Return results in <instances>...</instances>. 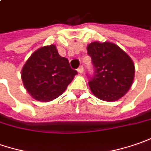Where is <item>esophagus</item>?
Masks as SVG:
<instances>
[{
	"label": "esophagus",
	"instance_id": "obj_1",
	"mask_svg": "<svg viewBox=\"0 0 151 151\" xmlns=\"http://www.w3.org/2000/svg\"><path fill=\"white\" fill-rule=\"evenodd\" d=\"M78 73H81V74H82L83 73V66H80V67L78 68Z\"/></svg>",
	"mask_w": 151,
	"mask_h": 151
}]
</instances>
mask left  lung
Masks as SVG:
<instances>
[{
  "label": "left lung",
  "mask_w": 151,
  "mask_h": 151,
  "mask_svg": "<svg viewBox=\"0 0 151 151\" xmlns=\"http://www.w3.org/2000/svg\"><path fill=\"white\" fill-rule=\"evenodd\" d=\"M87 50L95 70L88 82L93 95L105 101H116L124 96L134 78L130 56L111 42L90 43Z\"/></svg>",
  "instance_id": "1"
}]
</instances>
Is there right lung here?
<instances>
[{
	"mask_svg": "<svg viewBox=\"0 0 151 151\" xmlns=\"http://www.w3.org/2000/svg\"><path fill=\"white\" fill-rule=\"evenodd\" d=\"M77 71L59 55L55 45L35 50L22 69L23 85L36 101L48 102L57 98L73 81Z\"/></svg>",
	"mask_w": 151,
	"mask_h": 151,
	"instance_id": "obj_1",
	"label": "right lung"
}]
</instances>
